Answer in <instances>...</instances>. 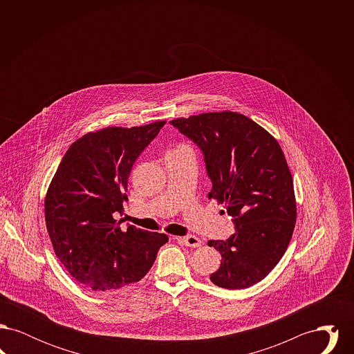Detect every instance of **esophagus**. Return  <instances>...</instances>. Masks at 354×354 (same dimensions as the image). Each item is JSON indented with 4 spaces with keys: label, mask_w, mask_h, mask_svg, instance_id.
I'll return each instance as SVG.
<instances>
[{
    "label": "esophagus",
    "mask_w": 354,
    "mask_h": 354,
    "mask_svg": "<svg viewBox=\"0 0 354 354\" xmlns=\"http://www.w3.org/2000/svg\"><path fill=\"white\" fill-rule=\"evenodd\" d=\"M178 241H180L182 244H185L187 247H201L202 245V240L199 237L194 235L183 236V237H176Z\"/></svg>",
    "instance_id": "34e87169"
}]
</instances>
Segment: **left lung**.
Returning a JSON list of instances; mask_svg holds the SVG:
<instances>
[{
	"instance_id": "8db88e82",
	"label": "left lung",
	"mask_w": 354,
	"mask_h": 354,
	"mask_svg": "<svg viewBox=\"0 0 354 354\" xmlns=\"http://www.w3.org/2000/svg\"><path fill=\"white\" fill-rule=\"evenodd\" d=\"M169 123L201 149L212 183L208 198L224 204L235 225L227 240L208 241L221 254L211 281L225 289L261 281L283 257L296 223L292 175L280 145L232 111Z\"/></svg>"
}]
</instances>
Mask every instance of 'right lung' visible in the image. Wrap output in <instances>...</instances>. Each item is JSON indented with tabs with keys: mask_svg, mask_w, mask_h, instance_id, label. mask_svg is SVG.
Masks as SVG:
<instances>
[{
	"mask_svg": "<svg viewBox=\"0 0 354 354\" xmlns=\"http://www.w3.org/2000/svg\"><path fill=\"white\" fill-rule=\"evenodd\" d=\"M107 127L75 140L64 155L45 198V220L54 252L84 288L111 295L133 286L169 237L123 220L127 180L136 158L165 126Z\"/></svg>",
	"mask_w": 354,
	"mask_h": 354,
	"instance_id": "add662e5",
	"label": "right lung"
}]
</instances>
